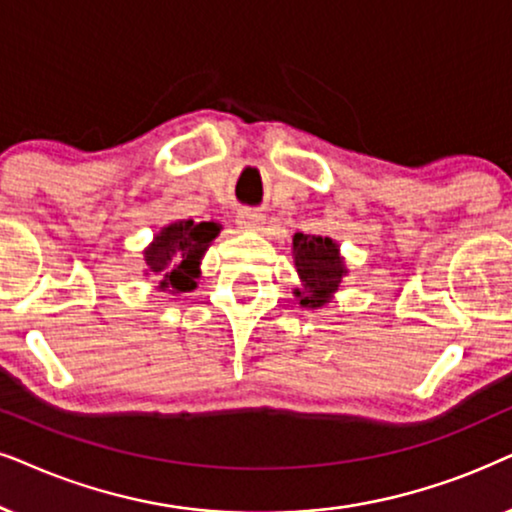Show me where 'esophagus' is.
<instances>
[{"instance_id": "obj_1", "label": "esophagus", "mask_w": 512, "mask_h": 512, "mask_svg": "<svg viewBox=\"0 0 512 512\" xmlns=\"http://www.w3.org/2000/svg\"><path fill=\"white\" fill-rule=\"evenodd\" d=\"M235 221L242 230H258L265 223V216L256 209H240V211H237Z\"/></svg>"}]
</instances>
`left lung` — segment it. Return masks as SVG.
I'll use <instances>...</instances> for the list:
<instances>
[{
    "instance_id": "8db88e82",
    "label": "left lung",
    "mask_w": 512,
    "mask_h": 512,
    "mask_svg": "<svg viewBox=\"0 0 512 512\" xmlns=\"http://www.w3.org/2000/svg\"><path fill=\"white\" fill-rule=\"evenodd\" d=\"M294 263L303 287L294 289L301 298L303 308H322L331 301L334 291L341 287L345 277L343 258L338 254V244L331 237L322 235H294Z\"/></svg>"
}]
</instances>
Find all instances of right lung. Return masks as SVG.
Returning a JSON list of instances; mask_svg holds the SVG:
<instances>
[{"label": "right lung", "mask_w": 512, "mask_h": 512, "mask_svg": "<svg viewBox=\"0 0 512 512\" xmlns=\"http://www.w3.org/2000/svg\"><path fill=\"white\" fill-rule=\"evenodd\" d=\"M221 225L218 223H195V221H176L162 228L145 256V275H155L159 291L169 294H185L197 287L199 263L207 254L209 244L216 240Z\"/></svg>", "instance_id": "1"}]
</instances>
